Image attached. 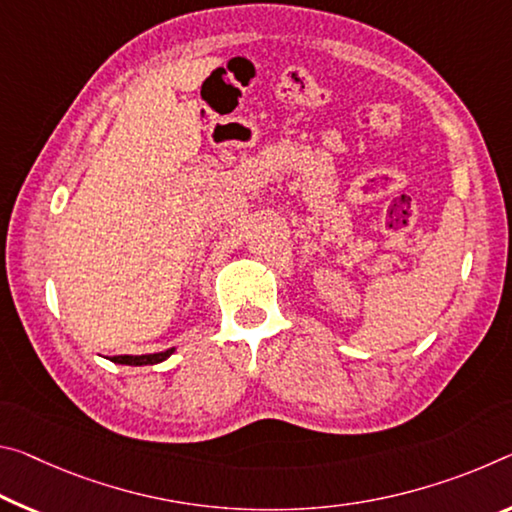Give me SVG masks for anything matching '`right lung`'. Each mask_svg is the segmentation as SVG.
I'll list each match as a JSON object with an SVG mask.
<instances>
[{
  "instance_id": "obj_1",
  "label": "right lung",
  "mask_w": 512,
  "mask_h": 512,
  "mask_svg": "<svg viewBox=\"0 0 512 512\" xmlns=\"http://www.w3.org/2000/svg\"><path fill=\"white\" fill-rule=\"evenodd\" d=\"M173 353H175V346L173 348H166V351H161V353H148V355H113L111 362L129 364V367H143V364H159V362H164Z\"/></svg>"
}]
</instances>
